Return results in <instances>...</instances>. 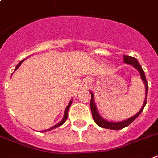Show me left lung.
<instances>
[{"label":"left lung","instance_id":"left-lung-1","mask_svg":"<svg viewBox=\"0 0 158 158\" xmlns=\"http://www.w3.org/2000/svg\"><path fill=\"white\" fill-rule=\"evenodd\" d=\"M123 60H124L125 63L129 64L131 65H132L133 67H135L140 73L141 78L144 82L145 84V89H146V98H145V101H144V103H143V107L140 109V111L138 112V114L134 115L132 118L125 120V121H123V122H118V123H112V122H108L102 118V117L98 114V111H97V108H96V106H95L94 103V95H93L92 93L91 94V100H90V108H91V112H92V116L94 120V122L96 123V124L98 125L99 127H103V128H107V129H113V130H118L122 129L123 127H127L130 123H132L134 120H135L137 118H138L139 115L141 114V113L143 112V108L145 107L147 103V95H148V82H147L146 77H145V74H144V71L142 69L141 65L139 64V63L138 62V60L136 58L131 57V56H127V55H123Z\"/></svg>","mask_w":158,"mask_h":158}]
</instances>
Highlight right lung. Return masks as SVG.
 Here are the masks:
<instances>
[{"label":"right lung","mask_w":158,"mask_h":158,"mask_svg":"<svg viewBox=\"0 0 158 158\" xmlns=\"http://www.w3.org/2000/svg\"><path fill=\"white\" fill-rule=\"evenodd\" d=\"M24 60H21V61H20V63L18 64L17 65H16V67H15V70H16V69H17L19 68V66H20V64H21V63H22V62H23V61H24ZM71 103H72V101H70V102H69V105L67 106V108H66L65 112H64V116L63 120H62V121H61V122H60V123H58V124H56V125H55V126H54V127H50V128H49V129L44 130V132H47V131H50V130L53 129V128H55V127H60V126H61V125H62V124H64V123L65 122V121H66V119H67V118H68V111H69V107H70V105H71Z\"/></svg>","instance_id":"add662e5"}]
</instances>
